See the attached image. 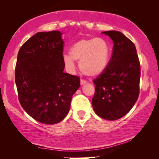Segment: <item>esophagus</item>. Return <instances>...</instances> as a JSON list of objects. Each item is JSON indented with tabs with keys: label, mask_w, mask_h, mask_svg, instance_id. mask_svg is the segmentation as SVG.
Returning a JSON list of instances; mask_svg holds the SVG:
<instances>
[{
	"label": "esophagus",
	"mask_w": 159,
	"mask_h": 159,
	"mask_svg": "<svg viewBox=\"0 0 159 159\" xmlns=\"http://www.w3.org/2000/svg\"><path fill=\"white\" fill-rule=\"evenodd\" d=\"M87 82H88V81L85 80H83V79L80 80V83H81V84H86Z\"/></svg>",
	"instance_id": "obj_1"
}]
</instances>
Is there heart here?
I'll use <instances>...</instances> for the list:
<instances>
[{"label":"heart","instance_id":"b5f03b06","mask_svg":"<svg viewBox=\"0 0 159 159\" xmlns=\"http://www.w3.org/2000/svg\"><path fill=\"white\" fill-rule=\"evenodd\" d=\"M109 56V45L104 39L87 38L74 43L69 49V55L63 56V61L70 70L75 68V61H80V70L85 75L92 77L105 70Z\"/></svg>","mask_w":159,"mask_h":159}]
</instances>
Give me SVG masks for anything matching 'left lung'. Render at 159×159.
<instances>
[{
	"instance_id": "obj_1",
	"label": "left lung",
	"mask_w": 159,
	"mask_h": 159,
	"mask_svg": "<svg viewBox=\"0 0 159 159\" xmlns=\"http://www.w3.org/2000/svg\"><path fill=\"white\" fill-rule=\"evenodd\" d=\"M114 42L111 58L103 72L93 80L92 105L95 114L116 120L132 109L140 93V64L135 45L118 31H106Z\"/></svg>"
}]
</instances>
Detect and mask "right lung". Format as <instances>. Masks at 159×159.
<instances>
[{"label":"right lung","instance_id":"add662e5","mask_svg":"<svg viewBox=\"0 0 159 159\" xmlns=\"http://www.w3.org/2000/svg\"><path fill=\"white\" fill-rule=\"evenodd\" d=\"M59 31L38 32L19 49L15 82L19 103L39 122L54 125L65 118L72 95L80 86L78 76L64 72V41Z\"/></svg>","mask_w":159,"mask_h":159}]
</instances>
